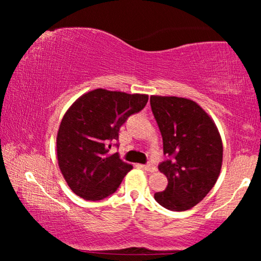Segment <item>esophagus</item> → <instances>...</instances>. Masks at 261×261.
Wrapping results in <instances>:
<instances>
[{
    "label": "esophagus",
    "instance_id": "esophagus-1",
    "mask_svg": "<svg viewBox=\"0 0 261 261\" xmlns=\"http://www.w3.org/2000/svg\"><path fill=\"white\" fill-rule=\"evenodd\" d=\"M141 167L145 171H148V172H155V171H156V167L154 165H152V164H147V165H141Z\"/></svg>",
    "mask_w": 261,
    "mask_h": 261
}]
</instances>
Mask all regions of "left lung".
Masks as SVG:
<instances>
[{
	"label": "left lung",
	"mask_w": 261,
	"mask_h": 261,
	"mask_svg": "<svg viewBox=\"0 0 261 261\" xmlns=\"http://www.w3.org/2000/svg\"><path fill=\"white\" fill-rule=\"evenodd\" d=\"M149 101L167 156L158 169L169 181L154 198L164 208L184 212L215 185L222 167V139L214 120L192 99L153 95Z\"/></svg>",
	"instance_id": "1"
}]
</instances>
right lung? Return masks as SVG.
I'll list each match as a JSON object with an SVG mask.
<instances>
[{
  "mask_svg": "<svg viewBox=\"0 0 261 261\" xmlns=\"http://www.w3.org/2000/svg\"><path fill=\"white\" fill-rule=\"evenodd\" d=\"M148 95L95 89L82 95L66 110L57 133L60 172L71 190L87 201L114 194L133 169L110 154V142L132 114L144 109Z\"/></svg>",
  "mask_w": 261,
  "mask_h": 261,
  "instance_id": "add662e5",
  "label": "right lung"
}]
</instances>
